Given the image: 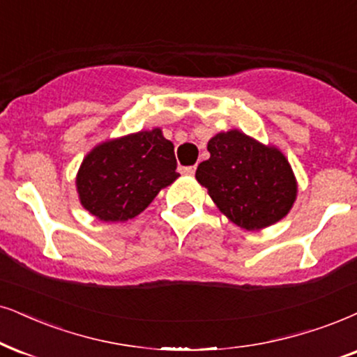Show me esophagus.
Segmentation results:
<instances>
[{
	"mask_svg": "<svg viewBox=\"0 0 357 357\" xmlns=\"http://www.w3.org/2000/svg\"><path fill=\"white\" fill-rule=\"evenodd\" d=\"M179 171H181V174L192 176L194 173H196V166H183V168H179Z\"/></svg>",
	"mask_w": 357,
	"mask_h": 357,
	"instance_id": "obj_1",
	"label": "esophagus"
}]
</instances>
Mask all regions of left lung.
<instances>
[{"label":"left lung","mask_w":357,"mask_h":357,"mask_svg":"<svg viewBox=\"0 0 357 357\" xmlns=\"http://www.w3.org/2000/svg\"><path fill=\"white\" fill-rule=\"evenodd\" d=\"M207 151L211 158L197 166L196 179L231 222L245 231H260L290 212L298 183L277 146L234 128L215 133Z\"/></svg>","instance_id":"left-lung-1"}]
</instances>
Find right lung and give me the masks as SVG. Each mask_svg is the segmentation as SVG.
Listing matches in <instances>:
<instances>
[{
	"label": "right lung",
	"mask_w": 357,
	"mask_h": 357,
	"mask_svg": "<svg viewBox=\"0 0 357 357\" xmlns=\"http://www.w3.org/2000/svg\"><path fill=\"white\" fill-rule=\"evenodd\" d=\"M174 145L161 128L112 138L93 146L75 176L79 201L103 222H125L178 179Z\"/></svg>",
	"instance_id": "obj_1"
}]
</instances>
